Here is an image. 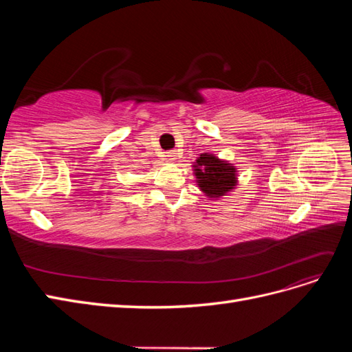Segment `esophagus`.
<instances>
[{"label": "esophagus", "mask_w": 352, "mask_h": 352, "mask_svg": "<svg viewBox=\"0 0 352 352\" xmlns=\"http://www.w3.org/2000/svg\"><path fill=\"white\" fill-rule=\"evenodd\" d=\"M166 157H167V160H170V162H175V160L177 158V153L176 151H167Z\"/></svg>", "instance_id": "1"}]
</instances>
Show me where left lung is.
I'll use <instances>...</instances> for the list:
<instances>
[{
    "instance_id": "8db88e82",
    "label": "left lung",
    "mask_w": 352,
    "mask_h": 352,
    "mask_svg": "<svg viewBox=\"0 0 352 352\" xmlns=\"http://www.w3.org/2000/svg\"><path fill=\"white\" fill-rule=\"evenodd\" d=\"M199 189L210 198H220L236 186V168L212 154H201L194 164Z\"/></svg>"
}]
</instances>
